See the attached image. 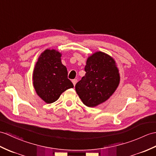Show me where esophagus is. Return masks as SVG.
I'll return each mask as SVG.
<instances>
[{"mask_svg":"<svg viewBox=\"0 0 156 156\" xmlns=\"http://www.w3.org/2000/svg\"><path fill=\"white\" fill-rule=\"evenodd\" d=\"M77 80L76 79H74V80H72V83H73V84H74V86H75V85H76V82H77Z\"/></svg>","mask_w":156,"mask_h":156,"instance_id":"34e87169","label":"esophagus"}]
</instances>
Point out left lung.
I'll return each mask as SVG.
<instances>
[{
  "instance_id": "8db88e82",
  "label": "left lung",
  "mask_w": 156,
  "mask_h": 156,
  "mask_svg": "<svg viewBox=\"0 0 156 156\" xmlns=\"http://www.w3.org/2000/svg\"><path fill=\"white\" fill-rule=\"evenodd\" d=\"M86 74L75 86L82 102L95 107L113 94L119 83V74L114 60L107 54L97 52L88 57Z\"/></svg>"
}]
</instances>
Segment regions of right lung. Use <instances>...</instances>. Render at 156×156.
I'll return each instance as SVG.
<instances>
[{"instance_id":"right-lung-1","label":"right lung","mask_w":156,"mask_h":156,"mask_svg":"<svg viewBox=\"0 0 156 156\" xmlns=\"http://www.w3.org/2000/svg\"><path fill=\"white\" fill-rule=\"evenodd\" d=\"M62 54L47 49L38 58L33 72V85L37 94L47 104L59 98L61 94L74 85L68 78V71L62 64Z\"/></svg>"}]
</instances>
